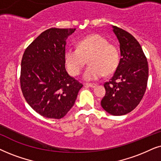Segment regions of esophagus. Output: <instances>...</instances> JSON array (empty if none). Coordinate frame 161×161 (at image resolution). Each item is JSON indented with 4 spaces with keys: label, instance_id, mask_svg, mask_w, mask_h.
<instances>
[{
    "label": "esophagus",
    "instance_id": "34e87169",
    "mask_svg": "<svg viewBox=\"0 0 161 161\" xmlns=\"http://www.w3.org/2000/svg\"><path fill=\"white\" fill-rule=\"evenodd\" d=\"M85 86L91 87H95L96 86V84H95V83H86V84H85Z\"/></svg>",
    "mask_w": 161,
    "mask_h": 161
}]
</instances>
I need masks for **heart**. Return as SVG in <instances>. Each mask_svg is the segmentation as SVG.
<instances>
[{
    "mask_svg": "<svg viewBox=\"0 0 161 161\" xmlns=\"http://www.w3.org/2000/svg\"><path fill=\"white\" fill-rule=\"evenodd\" d=\"M88 61L90 65L85 70V80H96L113 74L119 64V51L114 45L109 43L102 35L93 34L78 41L76 49L68 48L64 53V63L68 74L77 76Z\"/></svg>",
    "mask_w": 161,
    "mask_h": 161,
    "instance_id": "b5f03b06",
    "label": "heart"
}]
</instances>
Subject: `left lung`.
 <instances>
[{
	"mask_svg": "<svg viewBox=\"0 0 161 161\" xmlns=\"http://www.w3.org/2000/svg\"><path fill=\"white\" fill-rule=\"evenodd\" d=\"M113 28L119 41L121 57L113 77L104 84L106 93L101 105L111 115H122L133 110L142 99L149 68L138 40L125 30L115 25Z\"/></svg>",
	"mask_w": 161,
	"mask_h": 161,
	"instance_id": "obj_1",
	"label": "left lung"
}]
</instances>
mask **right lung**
<instances>
[{
  "mask_svg": "<svg viewBox=\"0 0 161 161\" xmlns=\"http://www.w3.org/2000/svg\"><path fill=\"white\" fill-rule=\"evenodd\" d=\"M76 29L51 28L27 47L21 61L20 82L25 101L33 110L48 119L67 114L83 85L65 70L66 39Z\"/></svg>",
  "mask_w": 161,
  "mask_h": 161,
  "instance_id": "add662e5",
  "label": "right lung"
}]
</instances>
